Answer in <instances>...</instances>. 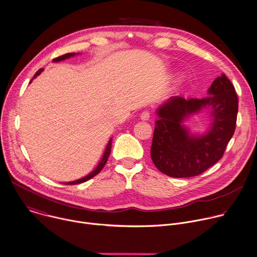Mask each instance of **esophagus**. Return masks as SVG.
<instances>
[{
    "instance_id": "esophagus-1",
    "label": "esophagus",
    "mask_w": 257,
    "mask_h": 257,
    "mask_svg": "<svg viewBox=\"0 0 257 257\" xmlns=\"http://www.w3.org/2000/svg\"><path fill=\"white\" fill-rule=\"evenodd\" d=\"M140 118L143 121H148L150 119V113L148 111H143L140 115Z\"/></svg>"
}]
</instances>
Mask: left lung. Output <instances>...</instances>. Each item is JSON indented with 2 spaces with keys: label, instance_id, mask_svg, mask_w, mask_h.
Here are the masks:
<instances>
[{
  "label": "left lung",
  "instance_id": "1",
  "mask_svg": "<svg viewBox=\"0 0 257 257\" xmlns=\"http://www.w3.org/2000/svg\"><path fill=\"white\" fill-rule=\"evenodd\" d=\"M208 95L203 99L175 96L156 110L158 119L150 155L154 165L166 176L196 177L222 158L235 131L238 98L224 73L213 81ZM204 108L211 109L210 128L202 136L191 135L183 121Z\"/></svg>",
  "mask_w": 257,
  "mask_h": 257
}]
</instances>
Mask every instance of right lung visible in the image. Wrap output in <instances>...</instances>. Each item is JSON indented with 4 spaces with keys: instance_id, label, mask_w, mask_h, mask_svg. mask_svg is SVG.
I'll list each match as a JSON object with an SVG mask.
<instances>
[{
    "instance_id": "add662e5",
    "label": "right lung",
    "mask_w": 257,
    "mask_h": 257,
    "mask_svg": "<svg viewBox=\"0 0 257 257\" xmlns=\"http://www.w3.org/2000/svg\"><path fill=\"white\" fill-rule=\"evenodd\" d=\"M74 55H75V53H66V54H63V55H61V56H58V57L54 58L53 61H54V62L61 61V60H64V59L69 58V57L74 56ZM42 70H43V68H40V69L34 74L33 78L30 80V82H31L37 75H39V74L42 72ZM111 148H112V138H110V140H109V142H108V145H107V147H106V150H105V152H104V155H103V157H102L100 163L98 164V166L93 170V172H92L90 175L85 176L84 178H81V179H79V180H76V181H73V182H68V183H63V184H64V185H77V184H81V183L87 182V181L91 180L92 178H94L95 176H97V175L101 172V170L103 169V167L105 166V164H106V162H107V160H108V158H109V155H110V153H111Z\"/></svg>"
}]
</instances>
